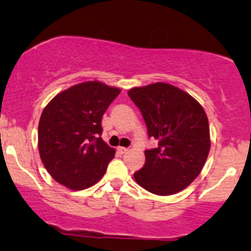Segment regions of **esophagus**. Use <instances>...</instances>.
I'll list each match as a JSON object with an SVG mask.
<instances>
[{
	"label": "esophagus",
	"instance_id": "obj_1",
	"mask_svg": "<svg viewBox=\"0 0 251 251\" xmlns=\"http://www.w3.org/2000/svg\"><path fill=\"white\" fill-rule=\"evenodd\" d=\"M117 151L121 153V154H125V153L128 152V148H126V147H117Z\"/></svg>",
	"mask_w": 251,
	"mask_h": 251
}]
</instances>
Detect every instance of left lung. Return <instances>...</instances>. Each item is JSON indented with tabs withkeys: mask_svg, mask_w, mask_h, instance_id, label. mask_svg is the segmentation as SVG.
Returning <instances> with one entry per match:
<instances>
[{
	"mask_svg": "<svg viewBox=\"0 0 251 251\" xmlns=\"http://www.w3.org/2000/svg\"><path fill=\"white\" fill-rule=\"evenodd\" d=\"M158 147L145 151L146 161L134 174L136 183L155 195L185 189L203 169L209 148L208 118L189 93L166 82L128 91Z\"/></svg>",
	"mask_w": 251,
	"mask_h": 251,
	"instance_id": "1",
	"label": "left lung"
}]
</instances>
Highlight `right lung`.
Returning a JSON list of instances; mask_svg holds the SVG:
<instances>
[{
    "instance_id": "right-lung-1",
    "label": "right lung",
    "mask_w": 251,
    "mask_h": 251,
    "mask_svg": "<svg viewBox=\"0 0 251 251\" xmlns=\"http://www.w3.org/2000/svg\"><path fill=\"white\" fill-rule=\"evenodd\" d=\"M120 93L104 82L86 81L62 91L44 107L38 150L56 182L82 190L104 176L116 151L100 137L101 117Z\"/></svg>"
}]
</instances>
